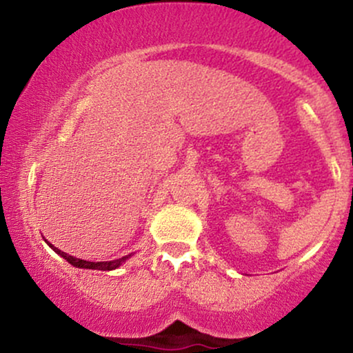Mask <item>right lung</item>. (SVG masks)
Here are the masks:
<instances>
[{
	"mask_svg": "<svg viewBox=\"0 0 353 353\" xmlns=\"http://www.w3.org/2000/svg\"><path fill=\"white\" fill-rule=\"evenodd\" d=\"M44 241H46V239H44ZM46 244L51 247L52 250H54L56 254H59L61 257L63 259H66L68 262H70L71 265H74V267H79V269H94V270H114V269H117V267H119L121 264H123V262L125 261V259H129L131 257V255H125V257H121V259H116V261H108V262H89V261H83V259H76V257H72V255H70V254H66V252H63V250H59L58 247H54L52 244H50V242L46 241Z\"/></svg>",
	"mask_w": 353,
	"mask_h": 353,
	"instance_id": "add662e5",
	"label": "right lung"
}]
</instances>
